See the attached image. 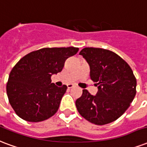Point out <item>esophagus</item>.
Segmentation results:
<instances>
[{
  "label": "esophagus",
  "mask_w": 147,
  "mask_h": 147,
  "mask_svg": "<svg viewBox=\"0 0 147 147\" xmlns=\"http://www.w3.org/2000/svg\"><path fill=\"white\" fill-rule=\"evenodd\" d=\"M74 84H67V88H74Z\"/></svg>",
  "instance_id": "1"
}]
</instances>
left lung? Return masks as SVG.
I'll return each mask as SVG.
<instances>
[{
  "instance_id": "8db88e82",
  "label": "left lung",
  "mask_w": 147,
  "mask_h": 147,
  "mask_svg": "<svg viewBox=\"0 0 147 147\" xmlns=\"http://www.w3.org/2000/svg\"><path fill=\"white\" fill-rule=\"evenodd\" d=\"M80 55L90 66V78L98 90L92 95L83 90L76 101L78 112L88 122L102 125L118 119L136 94V79L131 67L114 52L86 47Z\"/></svg>"
}]
</instances>
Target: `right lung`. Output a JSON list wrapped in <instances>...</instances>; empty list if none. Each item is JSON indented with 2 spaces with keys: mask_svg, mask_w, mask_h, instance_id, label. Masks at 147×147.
Returning a JSON list of instances; mask_svg holds the SVG:
<instances>
[{
  "mask_svg": "<svg viewBox=\"0 0 147 147\" xmlns=\"http://www.w3.org/2000/svg\"><path fill=\"white\" fill-rule=\"evenodd\" d=\"M78 50L73 46L40 49L25 55L12 68L7 94L21 119L38 122L56 114L67 87L55 85L51 76L61 72L66 59Z\"/></svg>",
  "mask_w": 147,
  "mask_h": 147,
  "instance_id": "add662e5",
  "label": "right lung"
}]
</instances>
